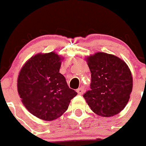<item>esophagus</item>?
<instances>
[{
    "label": "esophagus",
    "instance_id": "34e87169",
    "mask_svg": "<svg viewBox=\"0 0 146 146\" xmlns=\"http://www.w3.org/2000/svg\"><path fill=\"white\" fill-rule=\"evenodd\" d=\"M76 92H77V93L79 94H82L84 93V88L80 87L79 88V89H76Z\"/></svg>",
    "mask_w": 146,
    "mask_h": 146
}]
</instances>
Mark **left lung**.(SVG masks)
Returning <instances> with one entry per match:
<instances>
[{"label":"left lung","instance_id":"obj_1","mask_svg":"<svg viewBox=\"0 0 146 146\" xmlns=\"http://www.w3.org/2000/svg\"><path fill=\"white\" fill-rule=\"evenodd\" d=\"M90 90L83 95L91 109L109 117L124 109L132 92L133 78L125 62L113 54L97 52L87 57Z\"/></svg>","mask_w":146,"mask_h":146}]
</instances>
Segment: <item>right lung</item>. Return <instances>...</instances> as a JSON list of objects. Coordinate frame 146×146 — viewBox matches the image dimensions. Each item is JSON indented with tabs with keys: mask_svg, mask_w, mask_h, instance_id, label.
<instances>
[{
	"mask_svg": "<svg viewBox=\"0 0 146 146\" xmlns=\"http://www.w3.org/2000/svg\"><path fill=\"white\" fill-rule=\"evenodd\" d=\"M62 58L55 52L37 54L21 69L18 91L26 109L36 117L52 121L61 116L77 93L60 73Z\"/></svg>",
	"mask_w": 146,
	"mask_h": 146,
	"instance_id": "add662e5",
	"label": "right lung"
}]
</instances>
